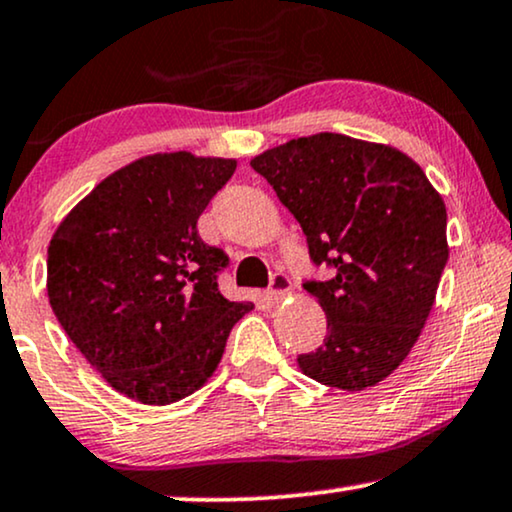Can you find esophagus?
I'll return each instance as SVG.
<instances>
[{"mask_svg":"<svg viewBox=\"0 0 512 512\" xmlns=\"http://www.w3.org/2000/svg\"><path fill=\"white\" fill-rule=\"evenodd\" d=\"M290 288H293V283H290V278L286 274H278L271 276V286H269V300L271 302H281L283 297H286L290 293Z\"/></svg>","mask_w":512,"mask_h":512,"instance_id":"obj_1","label":"esophagus"}]
</instances>
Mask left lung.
<instances>
[{
  "label": "left lung",
  "instance_id": "1",
  "mask_svg": "<svg viewBox=\"0 0 512 512\" xmlns=\"http://www.w3.org/2000/svg\"><path fill=\"white\" fill-rule=\"evenodd\" d=\"M300 222L314 264L304 290L328 319L323 345L297 357L316 383L361 392L416 345L449 260L446 205L399 148L319 132L250 160Z\"/></svg>",
  "mask_w": 512,
  "mask_h": 512
}]
</instances>
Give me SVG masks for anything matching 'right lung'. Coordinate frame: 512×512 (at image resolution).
<instances>
[{"label":"right lung","mask_w":512,"mask_h":512,"mask_svg":"<svg viewBox=\"0 0 512 512\" xmlns=\"http://www.w3.org/2000/svg\"><path fill=\"white\" fill-rule=\"evenodd\" d=\"M234 172V158L144 155L99 181L51 236L47 295L58 323L101 378L139 404L200 390L234 323L255 309L219 293L229 260L196 229Z\"/></svg>","instance_id":"right-lung-1"}]
</instances>
